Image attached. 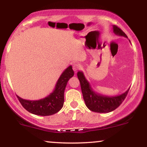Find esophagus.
<instances>
[{"label":"esophagus","mask_w":147,"mask_h":147,"mask_svg":"<svg viewBox=\"0 0 147 147\" xmlns=\"http://www.w3.org/2000/svg\"><path fill=\"white\" fill-rule=\"evenodd\" d=\"M72 68H73L74 71H75V72H77L79 70V69H80V65L78 63H75L73 65V66H72Z\"/></svg>","instance_id":"1"}]
</instances>
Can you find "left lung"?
Returning <instances> with one entry per match:
<instances>
[{
  "label": "left lung",
  "mask_w": 147,
  "mask_h": 147,
  "mask_svg": "<svg viewBox=\"0 0 147 147\" xmlns=\"http://www.w3.org/2000/svg\"><path fill=\"white\" fill-rule=\"evenodd\" d=\"M113 32L115 34L123 36L127 38V36L119 28L113 25ZM77 77L80 82L81 88L83 94L84 102L88 109L96 113H109L114 111L119 106L126 98L129 89L124 93L115 97H107L96 93L92 90L90 84L84 77L82 72H77Z\"/></svg>",
  "instance_id": "1"
}]
</instances>
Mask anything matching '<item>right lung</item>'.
<instances>
[{"label": "right lung", "mask_w": 147, "mask_h": 147, "mask_svg": "<svg viewBox=\"0 0 147 147\" xmlns=\"http://www.w3.org/2000/svg\"><path fill=\"white\" fill-rule=\"evenodd\" d=\"M74 75L72 65L64 70L57 81L53 92L44 99L39 100H26L18 97L21 105L31 113L41 116H48L57 113L63 106L64 90L68 80Z\"/></svg>", "instance_id": "obj_1"}]
</instances>
